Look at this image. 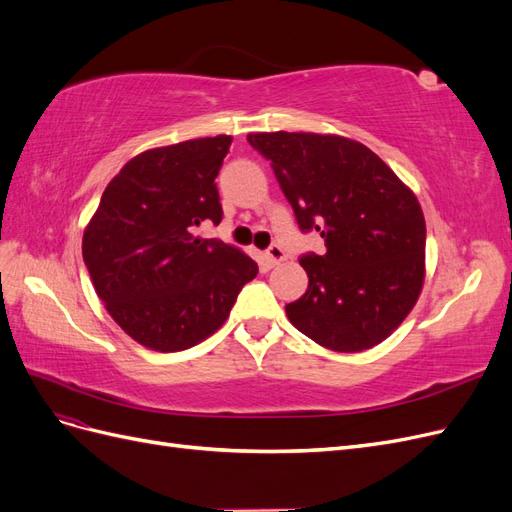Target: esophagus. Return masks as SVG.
Returning a JSON list of instances; mask_svg holds the SVG:
<instances>
[{"mask_svg":"<svg viewBox=\"0 0 512 512\" xmlns=\"http://www.w3.org/2000/svg\"><path fill=\"white\" fill-rule=\"evenodd\" d=\"M286 258V254H284V250L280 245H271L269 250L265 252V265L269 267V269H273L275 265H280V262Z\"/></svg>","mask_w":512,"mask_h":512,"instance_id":"obj_1","label":"esophagus"}]
</instances>
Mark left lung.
I'll use <instances>...</instances> for the list:
<instances>
[{
	"label": "left lung",
	"instance_id": "left-lung-1",
	"mask_svg": "<svg viewBox=\"0 0 512 512\" xmlns=\"http://www.w3.org/2000/svg\"><path fill=\"white\" fill-rule=\"evenodd\" d=\"M271 162L303 232L318 230L324 254L299 262L307 292L288 320L316 344L363 352L384 342L425 282V218L414 192L365 145L337 134H247Z\"/></svg>",
	"mask_w": 512,
	"mask_h": 512
}]
</instances>
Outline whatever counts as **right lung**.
I'll use <instances>...</instances> for the list:
<instances>
[{"label": "right lung", "mask_w": 512, "mask_h": 512, "mask_svg": "<svg viewBox=\"0 0 512 512\" xmlns=\"http://www.w3.org/2000/svg\"><path fill=\"white\" fill-rule=\"evenodd\" d=\"M232 136L138 153L106 185L83 235V260L106 312L134 342L179 352L226 322L258 265L194 226L222 222L215 188Z\"/></svg>", "instance_id": "right-lung-1"}]
</instances>
